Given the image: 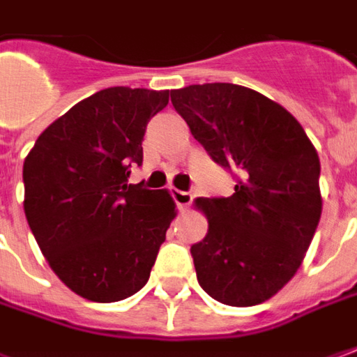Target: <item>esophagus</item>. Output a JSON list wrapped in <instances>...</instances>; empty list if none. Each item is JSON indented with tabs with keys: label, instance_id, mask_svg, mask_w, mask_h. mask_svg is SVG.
Returning <instances> with one entry per match:
<instances>
[{
	"label": "esophagus",
	"instance_id": "obj_1",
	"mask_svg": "<svg viewBox=\"0 0 357 357\" xmlns=\"http://www.w3.org/2000/svg\"><path fill=\"white\" fill-rule=\"evenodd\" d=\"M171 196H173V200L176 202L178 210H184V208L192 202V196L188 195V192H184V190H178V188H171Z\"/></svg>",
	"mask_w": 357,
	"mask_h": 357
}]
</instances>
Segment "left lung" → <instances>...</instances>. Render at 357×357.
I'll use <instances>...</instances> for the list:
<instances>
[{"label": "left lung", "mask_w": 357, "mask_h": 357, "mask_svg": "<svg viewBox=\"0 0 357 357\" xmlns=\"http://www.w3.org/2000/svg\"><path fill=\"white\" fill-rule=\"evenodd\" d=\"M174 109L214 162L236 174L231 196L198 198L208 234L190 248L200 287L218 303L253 307L281 291L317 231L320 161L283 106L238 84L171 92Z\"/></svg>", "instance_id": "left-lung-1"}]
</instances>
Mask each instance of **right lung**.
<instances>
[{"instance_id":"right-lung-1","label":"right lung","mask_w":357,"mask_h":357,"mask_svg":"<svg viewBox=\"0 0 357 357\" xmlns=\"http://www.w3.org/2000/svg\"><path fill=\"white\" fill-rule=\"evenodd\" d=\"M167 104L169 90H100L52 121L23 162L29 228L82 298L116 303L149 281L176 212L167 190L128 178L143 162L149 119Z\"/></svg>"}]
</instances>
